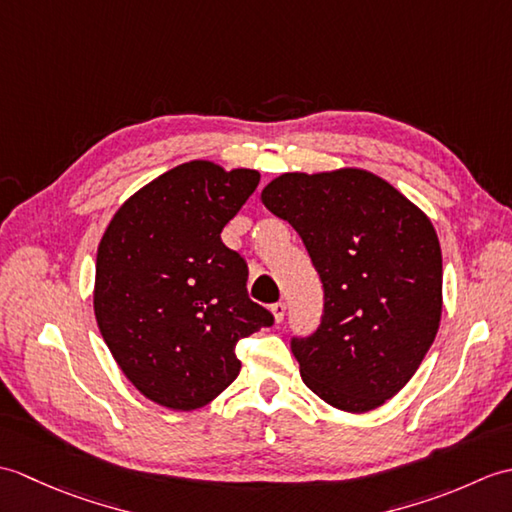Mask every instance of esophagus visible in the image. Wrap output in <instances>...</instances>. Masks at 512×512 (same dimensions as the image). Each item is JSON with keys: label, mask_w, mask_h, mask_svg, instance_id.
<instances>
[{"label": "esophagus", "mask_w": 512, "mask_h": 512, "mask_svg": "<svg viewBox=\"0 0 512 512\" xmlns=\"http://www.w3.org/2000/svg\"><path fill=\"white\" fill-rule=\"evenodd\" d=\"M273 317H275V321L279 323V321H284V317H286V303L284 301H277V303H273Z\"/></svg>", "instance_id": "1"}]
</instances>
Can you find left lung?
<instances>
[{"label":"left lung","mask_w":512,"mask_h":512,"mask_svg":"<svg viewBox=\"0 0 512 512\" xmlns=\"http://www.w3.org/2000/svg\"><path fill=\"white\" fill-rule=\"evenodd\" d=\"M262 202L301 235L323 284L319 328L290 341L303 383L336 409L380 407L409 383L438 334L436 228L363 169L284 173Z\"/></svg>","instance_id":"obj_1"}]
</instances>
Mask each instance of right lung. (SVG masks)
Listing matches in <instances>:
<instances>
[{
  "mask_svg": "<svg viewBox=\"0 0 512 512\" xmlns=\"http://www.w3.org/2000/svg\"><path fill=\"white\" fill-rule=\"evenodd\" d=\"M257 184L255 169L184 162L134 193L101 239L96 323L123 374L162 407L222 394L242 367L237 341L275 323L248 297L244 257L222 242Z\"/></svg>",
  "mask_w": 512,
  "mask_h": 512,
  "instance_id": "right-lung-1",
  "label": "right lung"
}]
</instances>
